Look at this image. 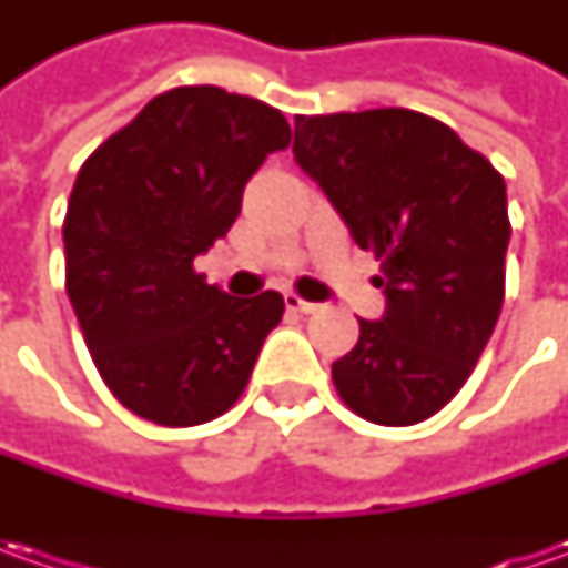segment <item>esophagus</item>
<instances>
[{"mask_svg": "<svg viewBox=\"0 0 568 568\" xmlns=\"http://www.w3.org/2000/svg\"><path fill=\"white\" fill-rule=\"evenodd\" d=\"M284 306L287 310H294V313H316L318 310V303H310V300H303V296H296V294H284Z\"/></svg>", "mask_w": 568, "mask_h": 568, "instance_id": "34e87169", "label": "esophagus"}]
</instances>
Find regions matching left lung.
I'll use <instances>...</instances> for the list:
<instances>
[{"mask_svg": "<svg viewBox=\"0 0 568 568\" xmlns=\"http://www.w3.org/2000/svg\"><path fill=\"white\" fill-rule=\"evenodd\" d=\"M294 158L361 250L379 258V322L332 363L363 420L410 426L474 373L506 294V180L446 122L417 110L296 116Z\"/></svg>", "mask_w": 568, "mask_h": 568, "instance_id": "1", "label": "left lung"}]
</instances>
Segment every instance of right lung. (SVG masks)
<instances>
[{"label": "right lung", "mask_w": 568, "mask_h": 568, "mask_svg": "<svg viewBox=\"0 0 568 568\" xmlns=\"http://www.w3.org/2000/svg\"><path fill=\"white\" fill-rule=\"evenodd\" d=\"M291 144L281 110L214 84L158 94L78 170L65 294L110 392L161 426L243 395L284 296H230L192 262L227 236L262 161Z\"/></svg>", "instance_id": "obj_1"}]
</instances>
